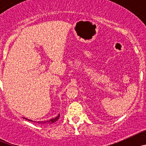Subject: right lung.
Instances as JSON below:
<instances>
[{
	"label": "right lung",
	"instance_id": "obj_1",
	"mask_svg": "<svg viewBox=\"0 0 146 146\" xmlns=\"http://www.w3.org/2000/svg\"><path fill=\"white\" fill-rule=\"evenodd\" d=\"M59 117H60V114H59L57 117H55V118H52V119L48 120V121H38V123H42V124H44V123H55V121H57L59 119ZM25 119L28 120V121H32L31 120H29V119H28V118H25ZM33 122H36V121H33Z\"/></svg>",
	"mask_w": 146,
	"mask_h": 146
}]
</instances>
